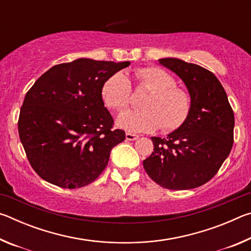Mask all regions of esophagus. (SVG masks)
<instances>
[{"label":"esophagus","instance_id":"obj_1","mask_svg":"<svg viewBox=\"0 0 251 251\" xmlns=\"http://www.w3.org/2000/svg\"><path fill=\"white\" fill-rule=\"evenodd\" d=\"M138 138V135L133 134V133H129V131H127L126 133V139L127 141H135V139Z\"/></svg>","mask_w":251,"mask_h":251}]
</instances>
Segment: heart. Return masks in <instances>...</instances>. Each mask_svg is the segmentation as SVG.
<instances>
[{
  "label": "heart",
  "instance_id": "1",
  "mask_svg": "<svg viewBox=\"0 0 251 251\" xmlns=\"http://www.w3.org/2000/svg\"><path fill=\"white\" fill-rule=\"evenodd\" d=\"M137 90L148 91L139 110H128L118 117L117 124L128 131L143 133L159 128L171 133L179 128L192 110V96L177 86V80L158 66H147L134 73ZM101 97L114 112L121 113L131 103V85L125 74H113L101 86Z\"/></svg>",
  "mask_w": 251,
  "mask_h": 251
}]
</instances>
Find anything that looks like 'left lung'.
<instances>
[{"instance_id":"8db88e82","label":"left lung","mask_w":251,"mask_h":251,"mask_svg":"<svg viewBox=\"0 0 251 251\" xmlns=\"http://www.w3.org/2000/svg\"><path fill=\"white\" fill-rule=\"evenodd\" d=\"M159 63L184 80L193 105L179 128L166 138L151 137L154 151L143 161L144 168L164 188H196L209 181L230 154L233 110L210 71L178 58H160Z\"/></svg>"}]
</instances>
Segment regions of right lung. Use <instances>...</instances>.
<instances>
[{"mask_svg":"<svg viewBox=\"0 0 251 251\" xmlns=\"http://www.w3.org/2000/svg\"><path fill=\"white\" fill-rule=\"evenodd\" d=\"M129 64L78 58L53 66L29 88L21 107L19 135L41 178L74 189L103 173L125 131L114 128L101 86Z\"/></svg>","mask_w":251,"mask_h":251,"instance_id":"1","label":"right lung"}]
</instances>
